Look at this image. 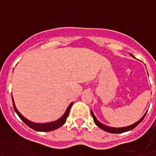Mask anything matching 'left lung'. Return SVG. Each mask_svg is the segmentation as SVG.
Returning <instances> with one entry per match:
<instances>
[{
  "label": "left lung",
  "mask_w": 156,
  "mask_h": 156,
  "mask_svg": "<svg viewBox=\"0 0 156 156\" xmlns=\"http://www.w3.org/2000/svg\"><path fill=\"white\" fill-rule=\"evenodd\" d=\"M130 55L132 56V57L135 58L134 56H133L132 54H130ZM147 73H148V72H147ZM90 112H91V115H92L93 119H94V123L96 124V125H97V127H99L100 128H101L102 130H105V131L108 132V133H124V132H127V131H129V130H133L134 127H136V126H137V125H139V124L141 122H142L143 119H144V117H145V115H146V112H147V111H146L145 112V114H144V115L142 116V118H141V119H140L139 121H137L136 122H135L134 124H133V125H129V126L122 127H109V126H107V125H103V123H101V122H99V121L97 120V118H96V116L94 115V112H93L92 109H90Z\"/></svg>",
  "instance_id": "8db88e82"
}]
</instances>
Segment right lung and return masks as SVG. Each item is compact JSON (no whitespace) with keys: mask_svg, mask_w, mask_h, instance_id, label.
I'll return each mask as SVG.
<instances>
[{"mask_svg":"<svg viewBox=\"0 0 156 156\" xmlns=\"http://www.w3.org/2000/svg\"><path fill=\"white\" fill-rule=\"evenodd\" d=\"M12 105H13L14 110H15L16 113L18 115L19 117L21 119V120L26 124V125H28L29 127L32 128L33 130H36V131H41V132H47V131H51V130H56V129L59 128L61 126L64 125L66 123V121L67 117L69 116V111H70V108L72 107L73 103H71L69 104V106L67 108V109L66 110L65 113L62 115V117L59 118V119L56 121H53V122H47V123H35V122H32L31 121L28 120L27 119L24 117L20 112L18 111L16 107L15 106V103H14L13 98H12Z\"/></svg>","mask_w":156,"mask_h":156,"instance_id":"right-lung-1","label":"right lung"}]
</instances>
